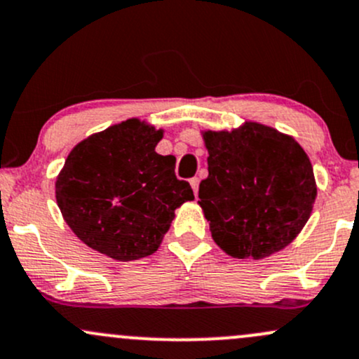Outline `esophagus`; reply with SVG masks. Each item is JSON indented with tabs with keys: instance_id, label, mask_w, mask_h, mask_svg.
Instances as JSON below:
<instances>
[{
	"instance_id": "1",
	"label": "esophagus",
	"mask_w": 359,
	"mask_h": 359,
	"mask_svg": "<svg viewBox=\"0 0 359 359\" xmlns=\"http://www.w3.org/2000/svg\"><path fill=\"white\" fill-rule=\"evenodd\" d=\"M189 182H191V187H192V191H194V194L198 196V191H199V179H198V177H192Z\"/></svg>"
}]
</instances>
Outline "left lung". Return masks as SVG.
<instances>
[{"label": "left lung", "instance_id": "8db88e82", "mask_svg": "<svg viewBox=\"0 0 359 359\" xmlns=\"http://www.w3.org/2000/svg\"><path fill=\"white\" fill-rule=\"evenodd\" d=\"M208 179L199 206L211 237L235 259H266L290 245L312 215L317 184L294 137L259 122L203 131Z\"/></svg>", "mask_w": 359, "mask_h": 359}]
</instances>
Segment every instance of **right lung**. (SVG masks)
<instances>
[{
  "instance_id": "obj_1",
  "label": "right lung",
  "mask_w": 359,
  "mask_h": 359,
  "mask_svg": "<svg viewBox=\"0 0 359 359\" xmlns=\"http://www.w3.org/2000/svg\"><path fill=\"white\" fill-rule=\"evenodd\" d=\"M163 129L122 121L80 141L56 179L62 218L90 249L128 262L158 250L175 210L194 199L175 156L155 151Z\"/></svg>"
}]
</instances>
